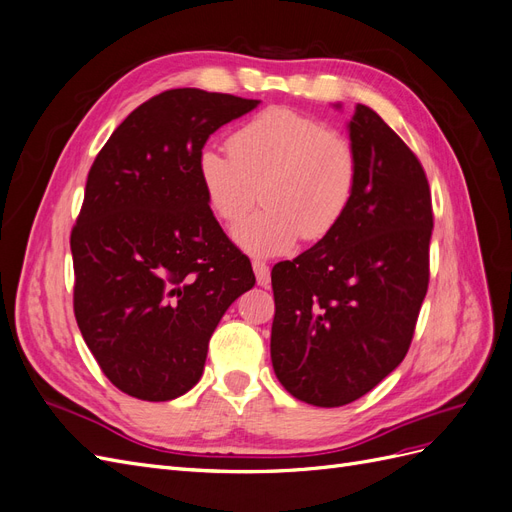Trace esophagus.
<instances>
[{
	"label": "esophagus",
	"instance_id": "34e87169",
	"mask_svg": "<svg viewBox=\"0 0 512 512\" xmlns=\"http://www.w3.org/2000/svg\"><path fill=\"white\" fill-rule=\"evenodd\" d=\"M252 267H254V273H256L258 286H269V282H271V271H269V267H267V262L254 260Z\"/></svg>",
	"mask_w": 512,
	"mask_h": 512
}]
</instances>
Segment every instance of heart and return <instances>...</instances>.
I'll return each instance as SVG.
<instances>
[{
  "label": "heart",
  "instance_id": "1",
  "mask_svg": "<svg viewBox=\"0 0 512 512\" xmlns=\"http://www.w3.org/2000/svg\"><path fill=\"white\" fill-rule=\"evenodd\" d=\"M196 175L211 213L235 224L260 192L265 203L235 228V241L256 256L284 254L301 237L333 235L359 185V156L344 134L312 115L269 106L228 136V156L200 149Z\"/></svg>",
  "mask_w": 512,
  "mask_h": 512
}]
</instances>
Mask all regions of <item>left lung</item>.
Wrapping results in <instances>:
<instances>
[{
  "mask_svg": "<svg viewBox=\"0 0 512 512\" xmlns=\"http://www.w3.org/2000/svg\"><path fill=\"white\" fill-rule=\"evenodd\" d=\"M359 185L333 235L271 271V361L305 404L337 408L404 361L429 286L433 209L412 149L365 104L348 123Z\"/></svg>",
  "mask_w": 512,
  "mask_h": 512,
  "instance_id": "1",
  "label": "left lung"
}]
</instances>
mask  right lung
I'll list each match as a JSON object with an SVG mask.
<instances>
[{
    "instance_id": "right-lung-1",
    "label": "right lung",
    "mask_w": 512,
    "mask_h": 512,
    "mask_svg": "<svg viewBox=\"0 0 512 512\" xmlns=\"http://www.w3.org/2000/svg\"><path fill=\"white\" fill-rule=\"evenodd\" d=\"M256 106L192 87L162 91L121 121L89 168L70 235L74 316L126 395L188 393L224 312L256 284L196 175L207 138Z\"/></svg>"
}]
</instances>
